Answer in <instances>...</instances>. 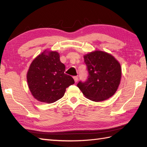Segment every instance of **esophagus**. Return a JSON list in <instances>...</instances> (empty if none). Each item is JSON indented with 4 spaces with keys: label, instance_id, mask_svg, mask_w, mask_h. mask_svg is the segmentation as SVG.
I'll return each instance as SVG.
<instances>
[{
    "label": "esophagus",
    "instance_id": "esophagus-1",
    "mask_svg": "<svg viewBox=\"0 0 147 147\" xmlns=\"http://www.w3.org/2000/svg\"><path fill=\"white\" fill-rule=\"evenodd\" d=\"M73 78L74 80V82H75V83H77L78 82V77L77 76H74Z\"/></svg>",
    "mask_w": 147,
    "mask_h": 147
}]
</instances>
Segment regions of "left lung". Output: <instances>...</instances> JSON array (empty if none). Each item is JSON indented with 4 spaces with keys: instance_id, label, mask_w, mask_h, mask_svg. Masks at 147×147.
<instances>
[{
    "instance_id": "left-lung-1",
    "label": "left lung",
    "mask_w": 147,
    "mask_h": 147,
    "mask_svg": "<svg viewBox=\"0 0 147 147\" xmlns=\"http://www.w3.org/2000/svg\"><path fill=\"white\" fill-rule=\"evenodd\" d=\"M88 73L85 82L77 84L86 98L100 102L111 97L116 92L121 78V65L113 56L95 51L84 56Z\"/></svg>"
}]
</instances>
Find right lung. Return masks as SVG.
<instances>
[{
  "instance_id": "add662e5",
  "label": "right lung",
  "mask_w": 147,
  "mask_h": 147,
  "mask_svg": "<svg viewBox=\"0 0 147 147\" xmlns=\"http://www.w3.org/2000/svg\"><path fill=\"white\" fill-rule=\"evenodd\" d=\"M65 65L57 52H45L37 56L27 73L31 93L38 101L54 103L64 96L68 86L74 83L71 76L64 73Z\"/></svg>"
}]
</instances>
